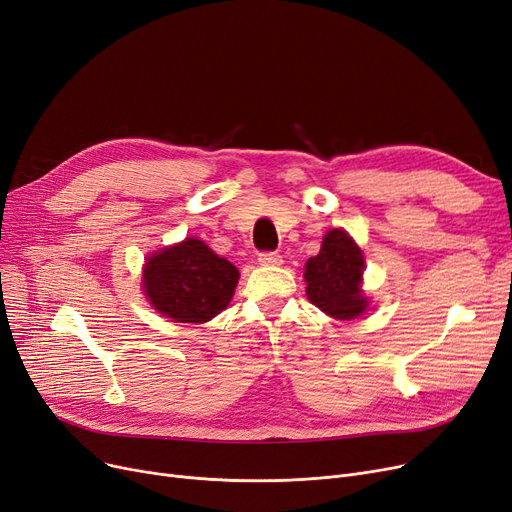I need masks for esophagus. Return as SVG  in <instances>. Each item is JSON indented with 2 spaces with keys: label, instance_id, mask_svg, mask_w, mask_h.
Segmentation results:
<instances>
[{
  "label": "esophagus",
  "instance_id": "34e87169",
  "mask_svg": "<svg viewBox=\"0 0 512 512\" xmlns=\"http://www.w3.org/2000/svg\"><path fill=\"white\" fill-rule=\"evenodd\" d=\"M259 263L265 265V268H276V265H282V255H278V253H259Z\"/></svg>",
  "mask_w": 512,
  "mask_h": 512
}]
</instances>
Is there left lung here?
Wrapping results in <instances>:
<instances>
[{
	"mask_svg": "<svg viewBox=\"0 0 512 512\" xmlns=\"http://www.w3.org/2000/svg\"><path fill=\"white\" fill-rule=\"evenodd\" d=\"M364 255L345 230L326 232L320 253L305 263L307 299L337 320H355L368 307L362 291Z\"/></svg>",
	"mask_w": 512,
	"mask_h": 512,
	"instance_id": "left-lung-1",
	"label": "left lung"
}]
</instances>
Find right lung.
<instances>
[{
    "label": "right lung",
    "mask_w": 512,
    "mask_h": 512,
    "mask_svg": "<svg viewBox=\"0 0 512 512\" xmlns=\"http://www.w3.org/2000/svg\"><path fill=\"white\" fill-rule=\"evenodd\" d=\"M238 270L203 240L186 238L146 257L142 291L171 322L203 324L232 301Z\"/></svg>",
    "instance_id": "1"
}]
</instances>
